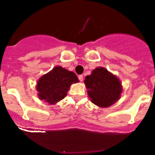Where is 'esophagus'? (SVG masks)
Wrapping results in <instances>:
<instances>
[{"mask_svg": "<svg viewBox=\"0 0 155 155\" xmlns=\"http://www.w3.org/2000/svg\"><path fill=\"white\" fill-rule=\"evenodd\" d=\"M83 78H84V77H83V75H79L78 76V79L80 81H83Z\"/></svg>", "mask_w": 155, "mask_h": 155, "instance_id": "obj_1", "label": "esophagus"}]
</instances>
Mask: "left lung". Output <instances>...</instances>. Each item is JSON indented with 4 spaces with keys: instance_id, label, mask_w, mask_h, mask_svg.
I'll return each mask as SVG.
<instances>
[{
    "instance_id": "obj_1",
    "label": "left lung",
    "mask_w": 155,
    "mask_h": 155,
    "mask_svg": "<svg viewBox=\"0 0 155 155\" xmlns=\"http://www.w3.org/2000/svg\"><path fill=\"white\" fill-rule=\"evenodd\" d=\"M84 84L91 102L102 108L116 103L123 92L120 79L102 67L95 68L91 74L86 76Z\"/></svg>"
}]
</instances>
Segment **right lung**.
<instances>
[{
  "label": "right lung",
  "mask_w": 155,
  "mask_h": 155,
  "mask_svg": "<svg viewBox=\"0 0 155 155\" xmlns=\"http://www.w3.org/2000/svg\"><path fill=\"white\" fill-rule=\"evenodd\" d=\"M78 82L79 80L74 72L56 66L37 81L38 97L43 102L54 105L67 96L71 84Z\"/></svg>",
  "instance_id": "right-lung-1"
}]
</instances>
